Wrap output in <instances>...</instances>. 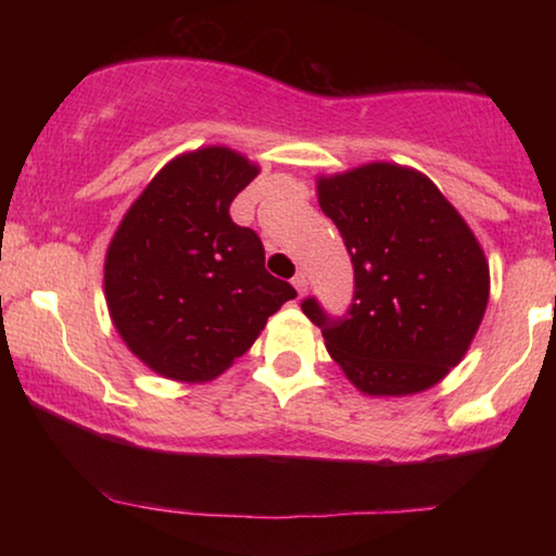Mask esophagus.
Returning <instances> with one entry per match:
<instances>
[{
  "mask_svg": "<svg viewBox=\"0 0 556 556\" xmlns=\"http://www.w3.org/2000/svg\"><path fill=\"white\" fill-rule=\"evenodd\" d=\"M291 283H293L295 291H299V295L306 293V288H308V278H306V273H295Z\"/></svg>",
  "mask_w": 556,
  "mask_h": 556,
  "instance_id": "obj_1",
  "label": "esophagus"
}]
</instances>
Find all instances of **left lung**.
I'll list each match as a JSON object with an SVG mask.
<instances>
[{"label":"left lung","mask_w":556,"mask_h":556,"mask_svg":"<svg viewBox=\"0 0 556 556\" xmlns=\"http://www.w3.org/2000/svg\"><path fill=\"white\" fill-rule=\"evenodd\" d=\"M318 204L352 257L354 295L344 316L314 295L303 314L362 392L428 390L468 352L489 303L476 235L425 174L387 162L321 177Z\"/></svg>","instance_id":"8db88e82"}]
</instances>
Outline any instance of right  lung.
Wrapping results in <instances>:
<instances>
[{
  "label": "right lung",
  "instance_id": "add662e5",
  "mask_svg": "<svg viewBox=\"0 0 556 556\" xmlns=\"http://www.w3.org/2000/svg\"><path fill=\"white\" fill-rule=\"evenodd\" d=\"M257 166L225 147L177 156L131 204L105 255L121 339L159 375L207 382L248 352L295 288L265 270L255 230L230 204Z\"/></svg>",
  "mask_w": 556,
  "mask_h": 556
}]
</instances>
